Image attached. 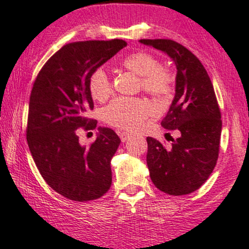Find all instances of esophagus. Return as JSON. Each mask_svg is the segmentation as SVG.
Wrapping results in <instances>:
<instances>
[{
	"instance_id": "obj_1",
	"label": "esophagus",
	"mask_w": 249,
	"mask_h": 249,
	"mask_svg": "<svg viewBox=\"0 0 249 249\" xmlns=\"http://www.w3.org/2000/svg\"><path fill=\"white\" fill-rule=\"evenodd\" d=\"M130 137V134L127 133V131H121L120 133V139H121L122 142H125Z\"/></svg>"
}]
</instances>
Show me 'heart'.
Wrapping results in <instances>:
<instances>
[{
  "label": "heart",
  "mask_w": 249,
  "mask_h": 249,
  "mask_svg": "<svg viewBox=\"0 0 249 249\" xmlns=\"http://www.w3.org/2000/svg\"><path fill=\"white\" fill-rule=\"evenodd\" d=\"M121 66L140 77V87L144 93L157 100H165L175 89V74L171 70L160 66L155 55L145 51H137L125 55ZM89 89L94 100L105 101L112 95L110 78L102 69L95 70L89 79ZM151 108L140 98H118L104 110L105 121L124 130H136L150 115Z\"/></svg>",
  "instance_id": "obj_1"
}]
</instances>
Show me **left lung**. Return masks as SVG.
<instances>
[{"label":"left lung","instance_id":"obj_1","mask_svg":"<svg viewBox=\"0 0 249 249\" xmlns=\"http://www.w3.org/2000/svg\"><path fill=\"white\" fill-rule=\"evenodd\" d=\"M164 51L177 67L176 95L160 124L179 130L165 147L147 137V164L157 189L170 196L192 194L206 182L217 164L220 147L221 113L211 79L196 55L172 39H141Z\"/></svg>","mask_w":249,"mask_h":249}]
</instances>
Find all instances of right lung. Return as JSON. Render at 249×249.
Segmentation results:
<instances>
[{
	"label": "right lung",
	"instance_id": "1",
	"mask_svg": "<svg viewBox=\"0 0 249 249\" xmlns=\"http://www.w3.org/2000/svg\"><path fill=\"white\" fill-rule=\"evenodd\" d=\"M124 46L122 39L66 44L44 64L34 83L26 124L29 149L44 180L67 199H98L112 184L110 160L120 137L110 128H100L86 148L78 133L95 129L98 124L86 116L94 107L90 74Z\"/></svg>",
	"mask_w": 249,
	"mask_h": 249
}]
</instances>
